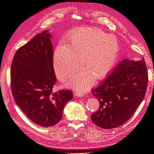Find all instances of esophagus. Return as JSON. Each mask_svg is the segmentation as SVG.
I'll return each instance as SVG.
<instances>
[{"label":"esophagus","mask_w":154,"mask_h":154,"mask_svg":"<svg viewBox=\"0 0 154 154\" xmlns=\"http://www.w3.org/2000/svg\"><path fill=\"white\" fill-rule=\"evenodd\" d=\"M74 94L78 96V97H83V96H84V94H83V92H80V91H76L74 93Z\"/></svg>","instance_id":"esophagus-1"}]
</instances>
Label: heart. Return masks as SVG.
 Segmentation results:
<instances>
[{
    "mask_svg": "<svg viewBox=\"0 0 154 154\" xmlns=\"http://www.w3.org/2000/svg\"><path fill=\"white\" fill-rule=\"evenodd\" d=\"M119 44L113 35L96 27H81L72 31L66 39V45L60 44L54 53V67L62 80L72 76L80 68L83 59L85 67L78 72L69 84L84 91L95 78L102 79L116 62Z\"/></svg>",
    "mask_w": 154,
    "mask_h": 154,
    "instance_id": "1",
    "label": "heart"
}]
</instances>
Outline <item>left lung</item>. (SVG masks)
<instances>
[{
  "label": "left lung",
  "instance_id": "8db88e82",
  "mask_svg": "<svg viewBox=\"0 0 154 154\" xmlns=\"http://www.w3.org/2000/svg\"><path fill=\"white\" fill-rule=\"evenodd\" d=\"M148 71L145 61L125 59L110 75L92 90L100 108L91 116L96 125L105 129L119 127L132 117L146 94Z\"/></svg>",
  "mask_w": 154,
  "mask_h": 154
}]
</instances>
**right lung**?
<instances>
[{
	"label": "right lung",
	"instance_id": "add662e5",
	"mask_svg": "<svg viewBox=\"0 0 154 154\" xmlns=\"http://www.w3.org/2000/svg\"><path fill=\"white\" fill-rule=\"evenodd\" d=\"M48 31L18 49L11 67V88L16 104L32 122L52 127L62 118L65 105L73 97L67 89L54 91L57 78Z\"/></svg>",
	"mask_w": 154,
	"mask_h": 154
}]
</instances>
